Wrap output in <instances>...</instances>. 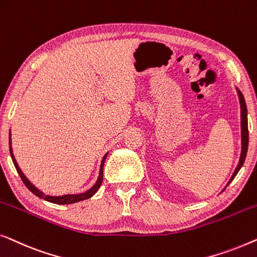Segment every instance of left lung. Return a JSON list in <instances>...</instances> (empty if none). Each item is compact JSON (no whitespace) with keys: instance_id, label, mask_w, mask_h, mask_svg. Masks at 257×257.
<instances>
[{"instance_id":"8db88e82","label":"left lung","mask_w":257,"mask_h":257,"mask_svg":"<svg viewBox=\"0 0 257 257\" xmlns=\"http://www.w3.org/2000/svg\"><path fill=\"white\" fill-rule=\"evenodd\" d=\"M237 91V95H238V100H240V107H241V156H240V161H238V164L236 166L235 171L230 177L228 184H227V186L229 185V183L232 182V180L235 178V176L237 175V172L240 171V169L242 168V165L244 163V160H245V156H247V150H248V118H247V106H245V101H244V97L242 95V93Z\"/></svg>"}]
</instances>
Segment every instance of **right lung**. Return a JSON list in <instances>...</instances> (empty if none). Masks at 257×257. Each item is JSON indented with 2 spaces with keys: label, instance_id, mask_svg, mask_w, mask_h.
<instances>
[{
  "label": "right lung",
  "instance_id": "right-lung-1",
  "mask_svg": "<svg viewBox=\"0 0 257 257\" xmlns=\"http://www.w3.org/2000/svg\"><path fill=\"white\" fill-rule=\"evenodd\" d=\"M9 150H10V155H12L14 165H15L17 172H19L21 179L23 180V183L25 184V186H27L28 189L30 190L31 192L34 193L35 196H37L38 198H42V199H44L46 201H50V202H52V204H58V205L74 204V202H78V201H81V200H86V199H88V198H91L92 196H94L96 191L99 190V187L101 186V183H102V179H103V164H104V160H106V157H107V155H108V154L104 155L103 158H102V161H101L99 178H97L96 183L94 184V186H92V189H89L88 191H86L85 193H80V194H65V196L52 197V196H46V194L43 193L42 191H39L37 187H35L34 185H32V184L29 182V179L27 178V177L24 176V173L22 172V170L20 169L19 164H17L15 157H14L13 149H12V142H10V139H9Z\"/></svg>",
  "mask_w": 257,
  "mask_h": 257
}]
</instances>
